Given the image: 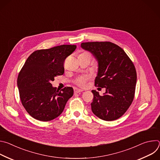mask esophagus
Instances as JSON below:
<instances>
[{"mask_svg": "<svg viewBox=\"0 0 160 160\" xmlns=\"http://www.w3.org/2000/svg\"><path fill=\"white\" fill-rule=\"evenodd\" d=\"M83 90H81V89H79V88H75L74 92H75V94H78V93H81L82 92H83Z\"/></svg>", "mask_w": 160, "mask_h": 160, "instance_id": "obj_1", "label": "esophagus"}]
</instances>
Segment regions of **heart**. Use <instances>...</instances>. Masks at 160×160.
I'll use <instances>...</instances> for the list:
<instances>
[{
	"instance_id": "heart-1",
	"label": "heart",
	"mask_w": 160,
	"mask_h": 160,
	"mask_svg": "<svg viewBox=\"0 0 160 160\" xmlns=\"http://www.w3.org/2000/svg\"><path fill=\"white\" fill-rule=\"evenodd\" d=\"M88 76L87 75H81L76 78L75 82L77 85H78L80 87H84L87 85V82L88 80Z\"/></svg>"
}]
</instances>
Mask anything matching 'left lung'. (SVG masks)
<instances>
[{
	"label": "left lung",
	"instance_id": "1",
	"mask_svg": "<svg viewBox=\"0 0 160 160\" xmlns=\"http://www.w3.org/2000/svg\"><path fill=\"white\" fill-rule=\"evenodd\" d=\"M81 48L89 51L98 61L95 85L106 88L102 96L92 90V111L105 121L119 118L134 98L137 73L133 62L120 47L110 42H83Z\"/></svg>",
	"mask_w": 160,
	"mask_h": 160
}]
</instances>
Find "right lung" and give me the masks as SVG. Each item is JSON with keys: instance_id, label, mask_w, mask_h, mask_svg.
<instances>
[{"instance_id": "1", "label": "right lung", "mask_w": 160, "mask_h": 160, "mask_svg": "<svg viewBox=\"0 0 160 160\" xmlns=\"http://www.w3.org/2000/svg\"><path fill=\"white\" fill-rule=\"evenodd\" d=\"M75 45H62L33 52L18 75L17 85L21 103L36 120L48 122L59 117L73 95V88L59 91L51 82L64 72L65 59L76 49Z\"/></svg>"}]
</instances>
